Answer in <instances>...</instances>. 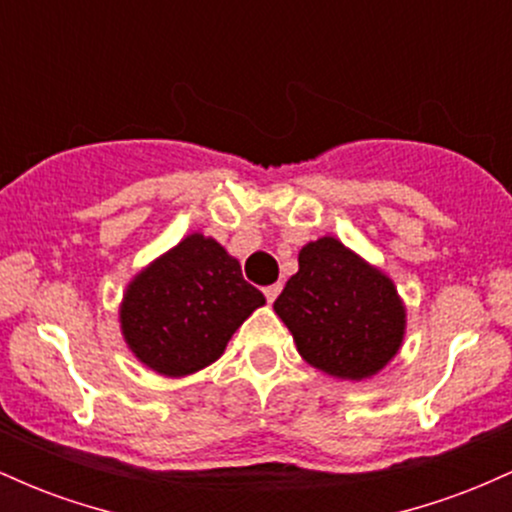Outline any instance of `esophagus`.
<instances>
[{"instance_id":"esophagus-1","label":"esophagus","mask_w":512,"mask_h":512,"mask_svg":"<svg viewBox=\"0 0 512 512\" xmlns=\"http://www.w3.org/2000/svg\"><path fill=\"white\" fill-rule=\"evenodd\" d=\"M281 293V284H272V286H264V296H267L269 303L276 301V296Z\"/></svg>"}]
</instances>
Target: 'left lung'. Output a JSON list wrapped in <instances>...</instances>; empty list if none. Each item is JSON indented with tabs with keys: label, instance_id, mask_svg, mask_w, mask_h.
I'll use <instances>...</instances> for the list:
<instances>
[{
	"label": "left lung",
	"instance_id": "1",
	"mask_svg": "<svg viewBox=\"0 0 512 512\" xmlns=\"http://www.w3.org/2000/svg\"><path fill=\"white\" fill-rule=\"evenodd\" d=\"M274 310L305 363L356 383L380 373L407 332L395 281L332 236L303 245Z\"/></svg>",
	"mask_w": 512,
	"mask_h": 512
}]
</instances>
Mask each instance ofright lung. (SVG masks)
Returning a JSON list of instances; mask_svg holds the SVG:
<instances>
[{
	"label": "right lung",
	"instance_id": "1",
	"mask_svg": "<svg viewBox=\"0 0 512 512\" xmlns=\"http://www.w3.org/2000/svg\"><path fill=\"white\" fill-rule=\"evenodd\" d=\"M260 305L264 296L243 279L236 257L192 233L129 281L120 330L146 368L185 378L211 366Z\"/></svg>",
	"mask_w": 512,
	"mask_h": 512
}]
</instances>
